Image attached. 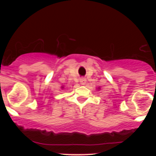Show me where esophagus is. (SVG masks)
Wrapping results in <instances>:
<instances>
[{"label":"esophagus","instance_id":"obj_1","mask_svg":"<svg viewBox=\"0 0 156 156\" xmlns=\"http://www.w3.org/2000/svg\"><path fill=\"white\" fill-rule=\"evenodd\" d=\"M80 83L81 85H85L87 83V80L85 79V78H81V79L80 80Z\"/></svg>","mask_w":156,"mask_h":156}]
</instances>
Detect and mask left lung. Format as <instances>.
Listing matches in <instances>:
<instances>
[{
    "label": "left lung",
    "mask_w": 156,
    "mask_h": 156,
    "mask_svg": "<svg viewBox=\"0 0 156 156\" xmlns=\"http://www.w3.org/2000/svg\"><path fill=\"white\" fill-rule=\"evenodd\" d=\"M98 90H100V87H98Z\"/></svg>",
    "instance_id": "1"
}]
</instances>
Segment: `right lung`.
I'll list each match as a JSON object with an SVG mask.
<instances>
[{
    "mask_svg": "<svg viewBox=\"0 0 156 156\" xmlns=\"http://www.w3.org/2000/svg\"><path fill=\"white\" fill-rule=\"evenodd\" d=\"M63 88H64V87H63V86H62V89H63Z\"/></svg>",
    "mask_w": 156,
    "mask_h": 156,
    "instance_id": "right-lung-1",
    "label": "right lung"
}]
</instances>
